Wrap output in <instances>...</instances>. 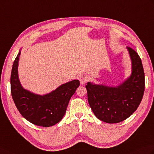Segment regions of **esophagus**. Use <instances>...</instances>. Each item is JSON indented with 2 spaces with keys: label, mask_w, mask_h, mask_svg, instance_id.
Segmentation results:
<instances>
[{
  "label": "esophagus",
  "mask_w": 154,
  "mask_h": 154,
  "mask_svg": "<svg viewBox=\"0 0 154 154\" xmlns=\"http://www.w3.org/2000/svg\"><path fill=\"white\" fill-rule=\"evenodd\" d=\"M88 77L87 76L85 75H81L79 78V81H80V83H81V85H84L88 81Z\"/></svg>",
  "instance_id": "esophagus-1"
}]
</instances>
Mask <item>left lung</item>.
Wrapping results in <instances>:
<instances>
[{"label":"left lung","mask_w":154,"mask_h":154,"mask_svg":"<svg viewBox=\"0 0 154 154\" xmlns=\"http://www.w3.org/2000/svg\"><path fill=\"white\" fill-rule=\"evenodd\" d=\"M131 60V74L116 87L94 84L86 85L89 105L98 119L117 123L130 117L140 105L145 88L142 61L133 48L127 47Z\"/></svg>","instance_id":"8db88e82"}]
</instances>
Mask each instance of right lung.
<instances>
[{
	"label": "right lung",
	"instance_id": "obj_1",
	"mask_svg": "<svg viewBox=\"0 0 154 154\" xmlns=\"http://www.w3.org/2000/svg\"><path fill=\"white\" fill-rule=\"evenodd\" d=\"M21 50L14 60L11 77V94L21 115L31 123L40 127H51L62 120L69 100L80 85L79 80L62 84L54 91L39 95L25 89L19 79L18 62Z\"/></svg>",
	"mask_w": 154,
	"mask_h": 154
}]
</instances>
